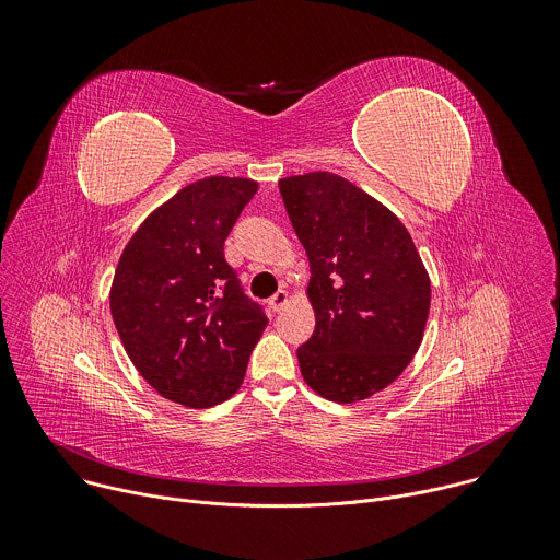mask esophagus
Instances as JSON below:
<instances>
[{"instance_id":"esophagus-1","label":"esophagus","mask_w":560,"mask_h":560,"mask_svg":"<svg viewBox=\"0 0 560 560\" xmlns=\"http://www.w3.org/2000/svg\"><path fill=\"white\" fill-rule=\"evenodd\" d=\"M288 301H290L288 292H285V290H279V292H275V294L270 296L268 305H270V310H272V312H279V310H283V307L288 305Z\"/></svg>"}]
</instances>
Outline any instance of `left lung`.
I'll return each mask as SVG.
<instances>
[{"label": "left lung", "instance_id": "1", "mask_svg": "<svg viewBox=\"0 0 560 560\" xmlns=\"http://www.w3.org/2000/svg\"><path fill=\"white\" fill-rule=\"evenodd\" d=\"M310 261L316 326L296 350L305 383L335 404L387 387L415 359L432 285L408 228L381 201L335 173L279 182Z\"/></svg>", "mask_w": 560, "mask_h": 560}]
</instances>
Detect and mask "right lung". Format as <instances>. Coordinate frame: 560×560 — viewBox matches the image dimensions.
<instances>
[{
	"instance_id": "add662e5",
	"label": "right lung",
	"mask_w": 560,
	"mask_h": 560,
	"mask_svg": "<svg viewBox=\"0 0 560 560\" xmlns=\"http://www.w3.org/2000/svg\"><path fill=\"white\" fill-rule=\"evenodd\" d=\"M259 184L206 177L152 210L126 244L110 312L137 372L168 401L212 408L242 387L268 318L223 255Z\"/></svg>"
}]
</instances>
